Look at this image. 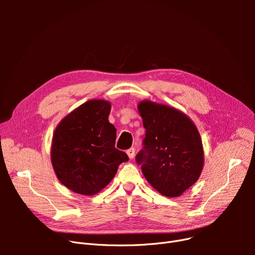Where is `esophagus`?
I'll list each match as a JSON object with an SVG mask.
<instances>
[{
	"instance_id": "1",
	"label": "esophagus",
	"mask_w": 255,
	"mask_h": 255,
	"mask_svg": "<svg viewBox=\"0 0 255 255\" xmlns=\"http://www.w3.org/2000/svg\"><path fill=\"white\" fill-rule=\"evenodd\" d=\"M127 155H128V157H129L130 159H132L133 157H134V155H135V149H134V148L128 149V150H127Z\"/></svg>"
}]
</instances>
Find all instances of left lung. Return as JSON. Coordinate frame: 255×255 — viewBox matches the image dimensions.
I'll return each instance as SVG.
<instances>
[{"label": "left lung", "mask_w": 255, "mask_h": 255, "mask_svg": "<svg viewBox=\"0 0 255 255\" xmlns=\"http://www.w3.org/2000/svg\"><path fill=\"white\" fill-rule=\"evenodd\" d=\"M138 112L145 128L136 163L153 188L167 197L180 196L199 178L204 151L199 132L180 111L141 101Z\"/></svg>", "instance_id": "8db88e82"}]
</instances>
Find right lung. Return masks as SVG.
I'll list each match as a JSON object with an SVG mask.
<instances>
[{"label": "right lung", "instance_id": "add662e5", "mask_svg": "<svg viewBox=\"0 0 255 255\" xmlns=\"http://www.w3.org/2000/svg\"><path fill=\"white\" fill-rule=\"evenodd\" d=\"M111 103L90 100L58 125L51 143V163L60 182L73 192L98 193L129 160L116 149L117 130L109 122Z\"/></svg>", "mask_w": 255, "mask_h": 255}]
</instances>
